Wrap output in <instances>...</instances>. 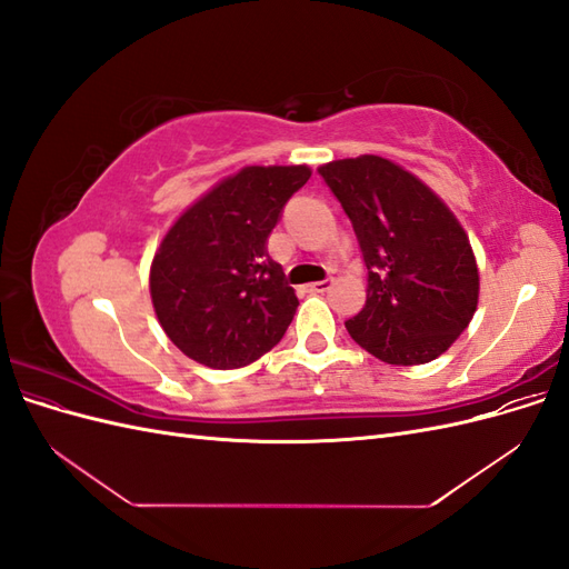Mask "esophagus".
<instances>
[{"instance_id": "obj_1", "label": "esophagus", "mask_w": 569, "mask_h": 569, "mask_svg": "<svg viewBox=\"0 0 569 569\" xmlns=\"http://www.w3.org/2000/svg\"><path fill=\"white\" fill-rule=\"evenodd\" d=\"M330 287H332V280H320V282H311L306 289L311 291V295H325Z\"/></svg>"}]
</instances>
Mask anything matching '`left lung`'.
<instances>
[{
  "mask_svg": "<svg viewBox=\"0 0 569 569\" xmlns=\"http://www.w3.org/2000/svg\"><path fill=\"white\" fill-rule=\"evenodd\" d=\"M320 178L349 216L368 268L363 311L347 330L389 366L441 356L477 311L470 239L432 189L382 157L325 163Z\"/></svg>",
  "mask_w": 569,
  "mask_h": 569,
  "instance_id": "8db88e82",
  "label": "left lung"
}]
</instances>
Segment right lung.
<instances>
[{"mask_svg": "<svg viewBox=\"0 0 569 569\" xmlns=\"http://www.w3.org/2000/svg\"><path fill=\"white\" fill-rule=\"evenodd\" d=\"M308 166H249L176 220L153 256L149 289L168 339L201 366L244 368L278 343L299 299L268 237Z\"/></svg>", "mask_w": 569, "mask_h": 569, "instance_id": "obj_1", "label": "right lung"}]
</instances>
